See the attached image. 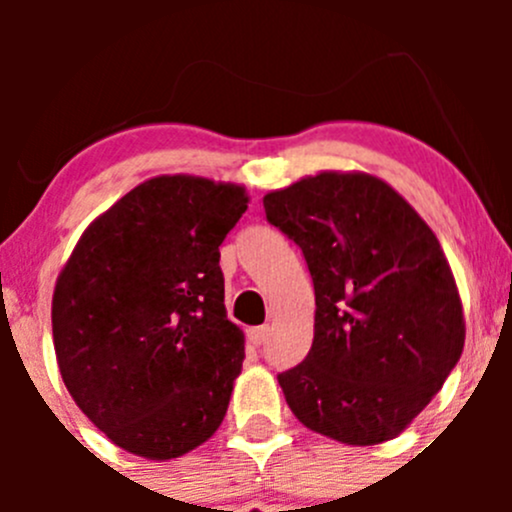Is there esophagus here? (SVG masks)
<instances>
[{
    "instance_id": "1",
    "label": "esophagus",
    "mask_w": 512,
    "mask_h": 512,
    "mask_svg": "<svg viewBox=\"0 0 512 512\" xmlns=\"http://www.w3.org/2000/svg\"><path fill=\"white\" fill-rule=\"evenodd\" d=\"M267 332H270V329H267V327H250V329H247V339H250V342L255 344V347H260V344H265Z\"/></svg>"
}]
</instances>
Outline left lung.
I'll list each match as a JSON object with an SVG mask.
<instances>
[{
  "mask_svg": "<svg viewBox=\"0 0 512 512\" xmlns=\"http://www.w3.org/2000/svg\"><path fill=\"white\" fill-rule=\"evenodd\" d=\"M302 247L314 342L277 376L292 414L347 446L399 436L438 394L466 342L441 242L381 178L324 170L262 198Z\"/></svg>",
  "mask_w": 512,
  "mask_h": 512,
  "instance_id": "8db88e82",
  "label": "left lung"
}]
</instances>
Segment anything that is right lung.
I'll return each instance as SVG.
<instances>
[{
	"label": "right lung",
	"instance_id": "add662e5",
	"mask_svg": "<svg viewBox=\"0 0 512 512\" xmlns=\"http://www.w3.org/2000/svg\"><path fill=\"white\" fill-rule=\"evenodd\" d=\"M247 203L242 185L158 175L86 227L56 280L61 379L133 456L170 461L223 423L245 334L225 312L220 245Z\"/></svg>",
	"mask_w": 512,
	"mask_h": 512
}]
</instances>
